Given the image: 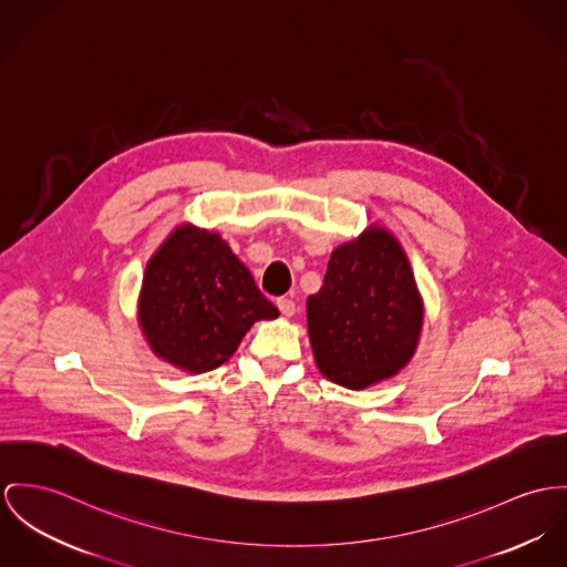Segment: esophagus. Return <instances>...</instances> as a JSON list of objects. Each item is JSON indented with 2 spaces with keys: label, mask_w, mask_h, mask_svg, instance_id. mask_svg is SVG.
I'll return each mask as SVG.
<instances>
[{
  "label": "esophagus",
  "mask_w": 567,
  "mask_h": 567,
  "mask_svg": "<svg viewBox=\"0 0 567 567\" xmlns=\"http://www.w3.org/2000/svg\"><path fill=\"white\" fill-rule=\"evenodd\" d=\"M276 306H278V310H280L285 317H293V315H296V302L289 300V298H278Z\"/></svg>",
  "instance_id": "obj_1"
}]
</instances>
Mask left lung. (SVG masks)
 Here are the masks:
<instances>
[{
  "label": "left lung",
  "mask_w": 567,
  "mask_h": 567,
  "mask_svg": "<svg viewBox=\"0 0 567 567\" xmlns=\"http://www.w3.org/2000/svg\"><path fill=\"white\" fill-rule=\"evenodd\" d=\"M423 319L408 255L378 224L332 250L321 289L306 300L317 369L351 391L396 375L419 348Z\"/></svg>",
  "instance_id": "1"
}]
</instances>
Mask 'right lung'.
I'll return each instance as SVG.
<instances>
[{"mask_svg": "<svg viewBox=\"0 0 567 567\" xmlns=\"http://www.w3.org/2000/svg\"><path fill=\"white\" fill-rule=\"evenodd\" d=\"M276 317L250 269L214 230L183 221L146 262L142 334L157 358L185 373L218 369L257 321Z\"/></svg>", "mask_w": 567, "mask_h": 567, "instance_id": "add662e5", "label": "right lung"}]
</instances>
